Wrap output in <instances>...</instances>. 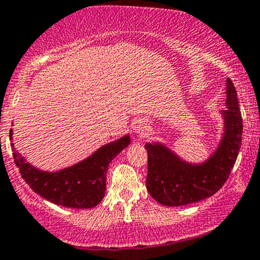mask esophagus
Wrapping results in <instances>:
<instances>
[{"instance_id":"obj_1","label":"esophagus","mask_w":260,"mask_h":260,"mask_svg":"<svg viewBox=\"0 0 260 260\" xmlns=\"http://www.w3.org/2000/svg\"><path fill=\"white\" fill-rule=\"evenodd\" d=\"M146 128H147V125L144 124V123L139 122V124H137V127H136V131H137L138 133H143L144 131H146Z\"/></svg>"}]
</instances>
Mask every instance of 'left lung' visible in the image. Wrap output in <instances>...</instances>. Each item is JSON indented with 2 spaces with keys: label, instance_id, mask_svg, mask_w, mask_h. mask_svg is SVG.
<instances>
[{
  "label": "left lung",
  "instance_id": "8db88e82",
  "mask_svg": "<svg viewBox=\"0 0 260 260\" xmlns=\"http://www.w3.org/2000/svg\"><path fill=\"white\" fill-rule=\"evenodd\" d=\"M225 133L217 152L201 166L188 165L162 144H146L148 173L146 185L158 203L180 207L194 203L217 193L231 176L242 144L243 122L237 89L226 81Z\"/></svg>",
  "mask_w": 260,
  "mask_h": 260
}]
</instances>
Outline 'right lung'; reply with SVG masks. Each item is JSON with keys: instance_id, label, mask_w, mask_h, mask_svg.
Instances as JSON below:
<instances>
[{"instance_id": "add662e5", "label": "right lung", "mask_w": 260, "mask_h": 260, "mask_svg": "<svg viewBox=\"0 0 260 260\" xmlns=\"http://www.w3.org/2000/svg\"><path fill=\"white\" fill-rule=\"evenodd\" d=\"M10 137H12V129L10 131ZM128 143L129 137L125 136L114 143L103 146L78 165L56 173L41 172L24 162L13 148V143L12 154L22 178L35 193L58 206L82 209L92 208L102 201L109 163Z\"/></svg>"}]
</instances>
